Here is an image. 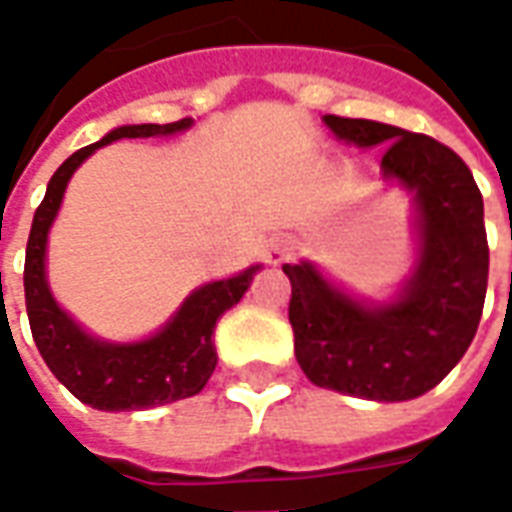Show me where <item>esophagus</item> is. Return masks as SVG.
<instances>
[{
	"label": "esophagus",
	"mask_w": 512,
	"mask_h": 512,
	"mask_svg": "<svg viewBox=\"0 0 512 512\" xmlns=\"http://www.w3.org/2000/svg\"><path fill=\"white\" fill-rule=\"evenodd\" d=\"M288 255H290L288 241H274V244L268 246V252H266L268 263H271V266H279V263H285V260H288Z\"/></svg>",
	"instance_id": "obj_1"
}]
</instances>
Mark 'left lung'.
I'll list each match as a JSON object with an SVG mask.
<instances>
[{
	"instance_id": "left-lung-1",
	"label": "left lung",
	"mask_w": 512,
	"mask_h": 512,
	"mask_svg": "<svg viewBox=\"0 0 512 512\" xmlns=\"http://www.w3.org/2000/svg\"><path fill=\"white\" fill-rule=\"evenodd\" d=\"M345 145H386L381 178L411 197L414 266L386 299L356 296L312 260L285 263L290 326L315 386L378 403L425 395L472 345L488 288L483 194L450 147L376 120L326 115Z\"/></svg>"
}]
</instances>
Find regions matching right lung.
Masks as SVG:
<instances>
[{"label": "right lung", "instance_id": "add662e5", "mask_svg": "<svg viewBox=\"0 0 512 512\" xmlns=\"http://www.w3.org/2000/svg\"><path fill=\"white\" fill-rule=\"evenodd\" d=\"M194 126L191 117L178 123H139V126H117L95 145L76 150L65 158L60 169L51 175L46 197L35 211L24 260V299H27L29 329L35 337L43 362L57 376L68 392L98 411H139L175 403L183 397L202 392L208 378L216 370V348L213 329L224 312L244 299L252 279L260 271L249 266L227 279H213L197 290H191L169 321L131 343H112L87 332L71 312L62 310L54 299L46 277V255H49L51 224L62 208V197L71 183L73 172L93 156L98 147H106L117 139H150V136H172Z\"/></svg>", "mask_w": 512, "mask_h": 512}]
</instances>
